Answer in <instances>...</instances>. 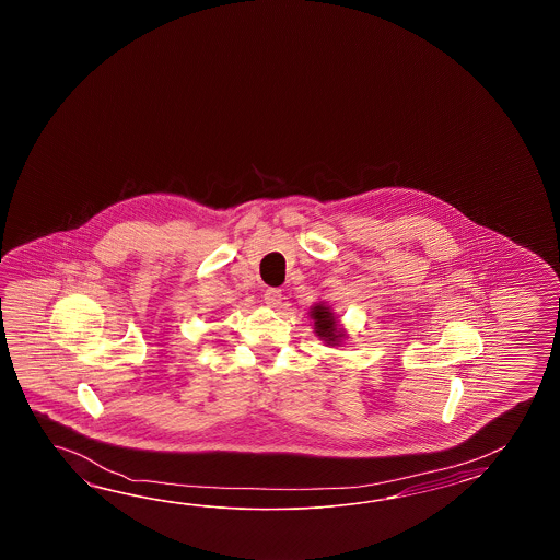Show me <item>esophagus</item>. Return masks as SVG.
Listing matches in <instances>:
<instances>
[{
    "instance_id": "obj_1",
    "label": "esophagus",
    "mask_w": 560,
    "mask_h": 560,
    "mask_svg": "<svg viewBox=\"0 0 560 560\" xmlns=\"http://www.w3.org/2000/svg\"><path fill=\"white\" fill-rule=\"evenodd\" d=\"M264 300H266V304H268L270 308H278V306L282 304V290H280V288H268V290L264 292Z\"/></svg>"
}]
</instances>
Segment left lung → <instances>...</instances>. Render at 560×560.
<instances>
[{
  "instance_id": "1",
  "label": "left lung",
  "mask_w": 560,
  "mask_h": 560,
  "mask_svg": "<svg viewBox=\"0 0 560 560\" xmlns=\"http://www.w3.org/2000/svg\"><path fill=\"white\" fill-rule=\"evenodd\" d=\"M310 318L314 322V334L324 340L326 346H340L348 338L342 324H338L334 310L326 302H316L310 308Z\"/></svg>"
}]
</instances>
